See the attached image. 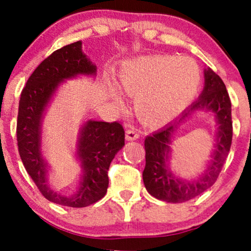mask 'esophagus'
<instances>
[{"label":"esophagus","mask_w":251,"mask_h":251,"mask_svg":"<svg viewBox=\"0 0 251 251\" xmlns=\"http://www.w3.org/2000/svg\"><path fill=\"white\" fill-rule=\"evenodd\" d=\"M138 138H139V132L137 128L132 127L126 131V140H128V142L129 140H137Z\"/></svg>","instance_id":"esophagus-1"}]
</instances>
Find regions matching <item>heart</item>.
Instances as JSON below:
<instances>
[{"instance_id": "obj_1", "label": "heart", "mask_w": 251, "mask_h": 251, "mask_svg": "<svg viewBox=\"0 0 251 251\" xmlns=\"http://www.w3.org/2000/svg\"><path fill=\"white\" fill-rule=\"evenodd\" d=\"M200 83V68L189 57H142L127 62L119 72L120 88L134 97L135 114L150 127H159L179 116L194 100ZM111 96L122 103L114 88Z\"/></svg>"}]
</instances>
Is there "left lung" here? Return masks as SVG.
I'll use <instances>...</instances> for the list:
<instances>
[{
	"mask_svg": "<svg viewBox=\"0 0 251 251\" xmlns=\"http://www.w3.org/2000/svg\"><path fill=\"white\" fill-rule=\"evenodd\" d=\"M205 85L196 101L181 114L179 120L145 138V169L143 180L150 195L168 203H183L208 190L217 180L230 151L232 140L231 101L223 80L210 68L204 71ZM212 111L218 123L214 153L208 168L197 180L186 181L176 177L168 168L172 135L176 125L194 111Z\"/></svg>",
	"mask_w": 251,
	"mask_h": 251,
	"instance_id": "left-lung-1",
	"label": "left lung"
}]
</instances>
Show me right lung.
<instances>
[{"label": "right lung", "instance_id": "add662e5", "mask_svg": "<svg viewBox=\"0 0 251 251\" xmlns=\"http://www.w3.org/2000/svg\"><path fill=\"white\" fill-rule=\"evenodd\" d=\"M81 46V41L65 46L37 66L22 89L16 125L20 157L37 189L48 201L71 208L88 206L106 195L109 164L125 145L122 124L88 120L80 129L77 140L76 158L81 164L82 176L76 192L63 196L50 186L47 163L41 153L43 113L62 81L81 74H97V66L82 53Z\"/></svg>", "mask_w": 251, "mask_h": 251}]
</instances>
